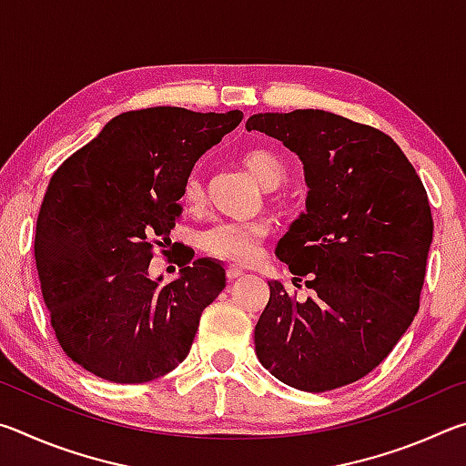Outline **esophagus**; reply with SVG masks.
I'll use <instances>...</instances> for the list:
<instances>
[{
	"instance_id": "obj_1",
	"label": "esophagus",
	"mask_w": 466,
	"mask_h": 466,
	"mask_svg": "<svg viewBox=\"0 0 466 466\" xmlns=\"http://www.w3.org/2000/svg\"><path fill=\"white\" fill-rule=\"evenodd\" d=\"M242 275H244V271L240 269V267H228V269H226V278H228V281H236V279H238V278H242Z\"/></svg>"
}]
</instances>
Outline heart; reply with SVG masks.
<instances>
[{"label":"heart","instance_id":"obj_1","mask_svg":"<svg viewBox=\"0 0 466 466\" xmlns=\"http://www.w3.org/2000/svg\"><path fill=\"white\" fill-rule=\"evenodd\" d=\"M244 167L250 170L258 183L265 188L279 187L288 177V168L278 154L269 149H250L242 156ZM180 203L187 211L203 209L205 205V187L201 177L193 172L183 183L180 191ZM271 234V224L267 219H255V222H219L205 230L199 236V247L205 255L219 258V261L247 265L258 257L261 244Z\"/></svg>","mask_w":466,"mask_h":466}]
</instances>
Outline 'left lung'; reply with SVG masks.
Masks as SVG:
<instances>
[{"label": "left lung", "mask_w": 466, "mask_h": 466, "mask_svg": "<svg viewBox=\"0 0 466 466\" xmlns=\"http://www.w3.org/2000/svg\"><path fill=\"white\" fill-rule=\"evenodd\" d=\"M247 129L298 154L310 188L275 255L314 294L298 302L269 281L257 358L298 390L356 382L420 310L433 234L425 187L392 137L327 110L258 113Z\"/></svg>", "instance_id": "obj_1"}]
</instances>
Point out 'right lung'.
Segmentation results:
<instances>
[{"label": "right lung", "instance_id": "1", "mask_svg": "<svg viewBox=\"0 0 466 466\" xmlns=\"http://www.w3.org/2000/svg\"><path fill=\"white\" fill-rule=\"evenodd\" d=\"M240 110H129L53 172L36 218L35 258L61 350L108 382L141 384L191 351L224 267L185 255L178 279L147 269L183 214L195 162L236 129Z\"/></svg>", "mask_w": 466, "mask_h": 466}]
</instances>
